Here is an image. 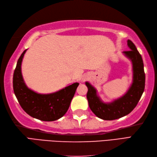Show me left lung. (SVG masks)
<instances>
[{
    "mask_svg": "<svg viewBox=\"0 0 157 157\" xmlns=\"http://www.w3.org/2000/svg\"><path fill=\"white\" fill-rule=\"evenodd\" d=\"M128 45L130 50L123 52L132 61L134 81L124 96L111 103L105 104L96 95L94 87L88 82L86 83L88 88L86 96L90 108L96 116L102 119L114 120L128 115L138 105L144 90L145 73L142 56L130 40H128Z\"/></svg>",
    "mask_w": 157,
    "mask_h": 157,
    "instance_id": "1",
    "label": "left lung"
}]
</instances>
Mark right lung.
I'll return each instance as SVG.
<instances>
[{"mask_svg": "<svg viewBox=\"0 0 157 157\" xmlns=\"http://www.w3.org/2000/svg\"><path fill=\"white\" fill-rule=\"evenodd\" d=\"M25 51L19 58L13 73V86L16 98L24 111L32 117L44 121L57 120L67 111L79 84L74 83L49 94H40L29 90L23 82L21 71Z\"/></svg>", "mask_w": 157, "mask_h": 157, "instance_id": "1", "label": "right lung"}]
</instances>
